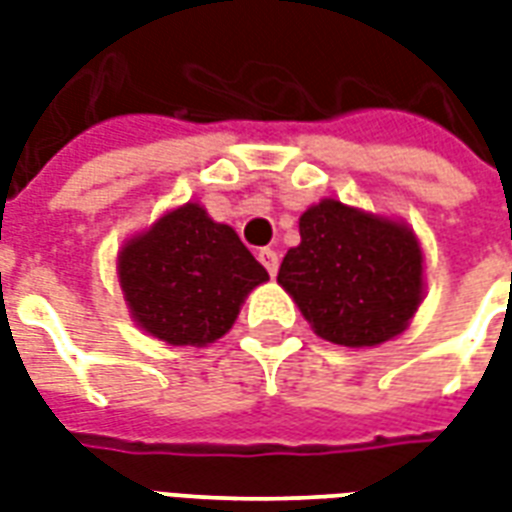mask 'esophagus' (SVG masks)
Masks as SVG:
<instances>
[{"label": "esophagus", "instance_id": "1", "mask_svg": "<svg viewBox=\"0 0 512 512\" xmlns=\"http://www.w3.org/2000/svg\"><path fill=\"white\" fill-rule=\"evenodd\" d=\"M260 263L266 266V271L271 274V277H277V268H279V255L274 252V249H260Z\"/></svg>", "mask_w": 512, "mask_h": 512}]
</instances>
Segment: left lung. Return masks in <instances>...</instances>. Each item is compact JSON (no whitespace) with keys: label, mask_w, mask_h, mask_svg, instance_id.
<instances>
[{"label":"left lung","mask_w":512,"mask_h":512,"mask_svg":"<svg viewBox=\"0 0 512 512\" xmlns=\"http://www.w3.org/2000/svg\"><path fill=\"white\" fill-rule=\"evenodd\" d=\"M301 244L277 282L318 337L370 348L406 332L422 301V249L403 222L321 200L301 213Z\"/></svg>","instance_id":"left-lung-1"}]
</instances>
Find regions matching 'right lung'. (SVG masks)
<instances>
[{
	"instance_id": "obj_1",
	"label": "right lung",
	"mask_w": 512,
	"mask_h": 512,
	"mask_svg": "<svg viewBox=\"0 0 512 512\" xmlns=\"http://www.w3.org/2000/svg\"><path fill=\"white\" fill-rule=\"evenodd\" d=\"M117 277L139 329L167 345L202 348L233 329L249 290L268 271L233 227L186 202L126 241Z\"/></svg>"
}]
</instances>
